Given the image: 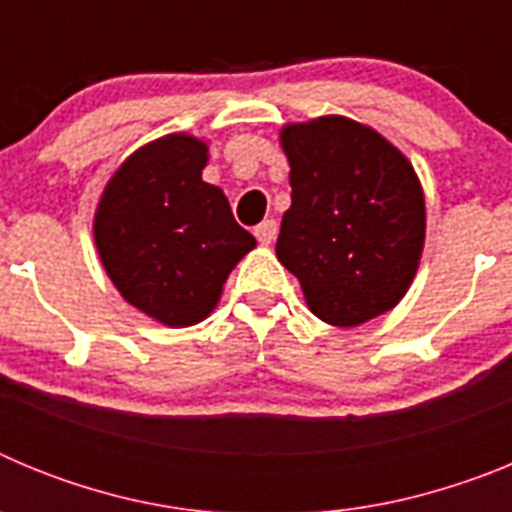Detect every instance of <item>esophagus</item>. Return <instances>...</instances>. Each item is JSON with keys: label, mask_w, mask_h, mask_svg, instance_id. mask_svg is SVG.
<instances>
[{"label": "esophagus", "mask_w": 512, "mask_h": 512, "mask_svg": "<svg viewBox=\"0 0 512 512\" xmlns=\"http://www.w3.org/2000/svg\"><path fill=\"white\" fill-rule=\"evenodd\" d=\"M277 223L274 220H264V223L259 225V228L253 230V235L259 238L261 246H269V243H274V238H277Z\"/></svg>", "instance_id": "esophagus-1"}]
</instances>
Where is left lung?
<instances>
[{"instance_id":"8db88e82","label":"left lung","mask_w":512,"mask_h":512,"mask_svg":"<svg viewBox=\"0 0 512 512\" xmlns=\"http://www.w3.org/2000/svg\"><path fill=\"white\" fill-rule=\"evenodd\" d=\"M292 205L277 259L300 279L315 318L354 328L405 297L425 243V197L408 156L343 115L287 122Z\"/></svg>"}]
</instances>
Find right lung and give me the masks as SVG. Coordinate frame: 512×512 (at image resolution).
I'll return each instance as SVG.
<instances>
[{
	"label": "right lung",
	"mask_w": 512,
	"mask_h": 512,
	"mask_svg": "<svg viewBox=\"0 0 512 512\" xmlns=\"http://www.w3.org/2000/svg\"><path fill=\"white\" fill-rule=\"evenodd\" d=\"M205 138L169 133L130 153L94 210V243L122 300L169 328L202 323L256 238L207 184Z\"/></svg>",
	"instance_id": "right-lung-1"
}]
</instances>
